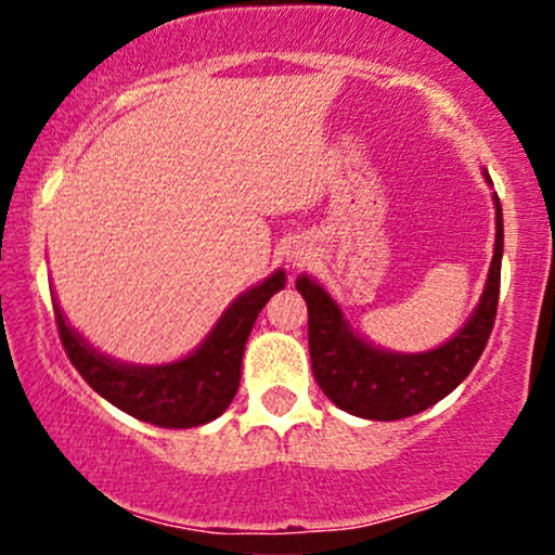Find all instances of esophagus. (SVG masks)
Segmentation results:
<instances>
[{"label":"esophagus","mask_w":555,"mask_h":555,"mask_svg":"<svg viewBox=\"0 0 555 555\" xmlns=\"http://www.w3.org/2000/svg\"><path fill=\"white\" fill-rule=\"evenodd\" d=\"M305 256H308V253H305V250H299V247H295V250L289 253V263H292V266H299V263H305Z\"/></svg>","instance_id":"1"}]
</instances>
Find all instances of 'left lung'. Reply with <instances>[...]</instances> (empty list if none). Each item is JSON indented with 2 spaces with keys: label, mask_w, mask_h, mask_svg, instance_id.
Instances as JSON below:
<instances>
[{
  "label": "left lung",
  "mask_w": 555,
  "mask_h": 555,
  "mask_svg": "<svg viewBox=\"0 0 555 555\" xmlns=\"http://www.w3.org/2000/svg\"><path fill=\"white\" fill-rule=\"evenodd\" d=\"M486 175L488 184L490 177ZM495 201V247L488 282L475 313L441 347L430 352L404 354L373 347L349 328L339 305L310 276L297 279V292L308 302V344L313 375L323 393L336 406L365 420H401L449 397L473 373L495 323L501 289L503 256V214Z\"/></svg>",
  "instance_id": "obj_1"
}]
</instances>
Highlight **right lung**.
I'll list each match as a JSON object with an SVG mask.
<instances>
[{"label":"right lung","mask_w":555,"mask_h":555,"mask_svg":"<svg viewBox=\"0 0 555 555\" xmlns=\"http://www.w3.org/2000/svg\"><path fill=\"white\" fill-rule=\"evenodd\" d=\"M284 284L286 273L282 269L273 271L266 282L229 305L195 352L167 365H127L106 358L95 352L78 331L67 326L56 302L54 315L69 362L95 393L127 415L158 428H197L211 423L232 404L253 323L263 305L284 289Z\"/></svg>","instance_id":"right-lung-1"}]
</instances>
